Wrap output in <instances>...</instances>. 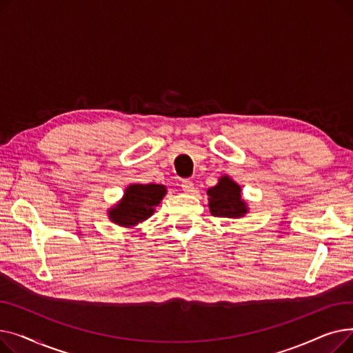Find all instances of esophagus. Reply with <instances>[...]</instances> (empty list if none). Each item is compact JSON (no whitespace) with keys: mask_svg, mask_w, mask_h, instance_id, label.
<instances>
[{"mask_svg":"<svg viewBox=\"0 0 353 353\" xmlns=\"http://www.w3.org/2000/svg\"><path fill=\"white\" fill-rule=\"evenodd\" d=\"M181 189L184 193H192L194 189V184L192 180H183L181 181Z\"/></svg>","mask_w":353,"mask_h":353,"instance_id":"1","label":"esophagus"}]
</instances>
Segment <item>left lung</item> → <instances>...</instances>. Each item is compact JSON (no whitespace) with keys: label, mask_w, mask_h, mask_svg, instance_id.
I'll return each instance as SVG.
<instances>
[{"label":"left lung","mask_w":353,"mask_h":353,"mask_svg":"<svg viewBox=\"0 0 353 353\" xmlns=\"http://www.w3.org/2000/svg\"><path fill=\"white\" fill-rule=\"evenodd\" d=\"M242 189L229 176H221L214 188L208 190L210 213L217 217H243L248 205L242 199Z\"/></svg>","instance_id":"8db88e82"}]
</instances>
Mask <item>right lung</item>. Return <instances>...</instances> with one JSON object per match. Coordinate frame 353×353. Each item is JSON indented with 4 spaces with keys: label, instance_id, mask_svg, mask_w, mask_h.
<instances>
[{
    "label": "right lung",
    "instance_id": "right-lung-1",
    "mask_svg": "<svg viewBox=\"0 0 353 353\" xmlns=\"http://www.w3.org/2000/svg\"><path fill=\"white\" fill-rule=\"evenodd\" d=\"M165 192L163 184H130L123 199L108 210V217L119 226L133 228L154 213Z\"/></svg>",
    "mask_w": 353,
    "mask_h": 353
}]
</instances>
